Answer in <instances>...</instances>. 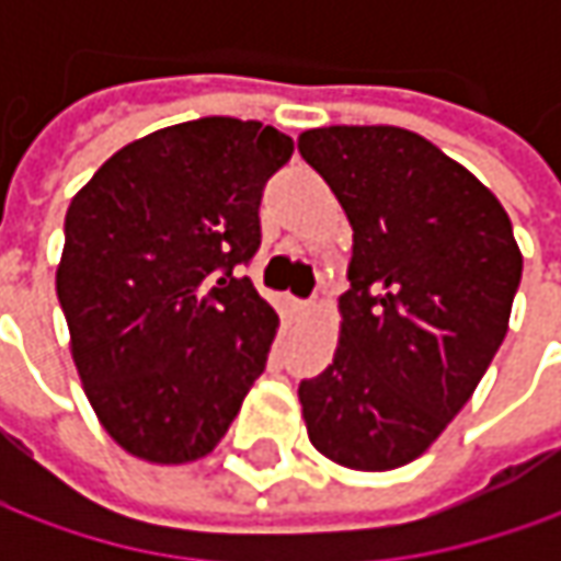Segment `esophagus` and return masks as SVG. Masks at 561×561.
Returning <instances> with one entry per match:
<instances>
[{
	"label": "esophagus",
	"instance_id": "obj_1",
	"mask_svg": "<svg viewBox=\"0 0 561 561\" xmlns=\"http://www.w3.org/2000/svg\"><path fill=\"white\" fill-rule=\"evenodd\" d=\"M296 312H299V314H312L314 312V302H296Z\"/></svg>",
	"mask_w": 561,
	"mask_h": 561
}]
</instances>
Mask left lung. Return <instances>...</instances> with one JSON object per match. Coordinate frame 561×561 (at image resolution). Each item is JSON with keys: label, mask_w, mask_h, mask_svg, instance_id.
Returning <instances> with one entry per match:
<instances>
[{"label": "left lung", "mask_w": 561, "mask_h": 561, "mask_svg": "<svg viewBox=\"0 0 561 561\" xmlns=\"http://www.w3.org/2000/svg\"><path fill=\"white\" fill-rule=\"evenodd\" d=\"M299 152L353 225L334 362L299 383L312 446L353 471L409 465L462 412L508 331L522 249L500 199L402 127H314Z\"/></svg>", "instance_id": "obj_1"}]
</instances>
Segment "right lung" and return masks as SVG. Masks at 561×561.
<instances>
[{"instance_id":"obj_1","label":"right lung","mask_w":561,"mask_h":561,"mask_svg":"<svg viewBox=\"0 0 561 561\" xmlns=\"http://www.w3.org/2000/svg\"><path fill=\"white\" fill-rule=\"evenodd\" d=\"M293 140L199 118L127 142L65 215L55 290L99 424L152 465L208 456L265 371L280 318L249 277L259 205Z\"/></svg>"}]
</instances>
